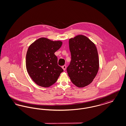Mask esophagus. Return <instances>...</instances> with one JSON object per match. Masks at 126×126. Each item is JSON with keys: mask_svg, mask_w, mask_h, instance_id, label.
<instances>
[{"mask_svg": "<svg viewBox=\"0 0 126 126\" xmlns=\"http://www.w3.org/2000/svg\"><path fill=\"white\" fill-rule=\"evenodd\" d=\"M62 68H63V69L64 70H65L66 69V65H64V66H62Z\"/></svg>", "mask_w": 126, "mask_h": 126, "instance_id": "1", "label": "esophagus"}]
</instances>
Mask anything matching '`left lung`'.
Segmentation results:
<instances>
[{
    "label": "left lung",
    "mask_w": 126,
    "mask_h": 126,
    "mask_svg": "<svg viewBox=\"0 0 126 126\" xmlns=\"http://www.w3.org/2000/svg\"><path fill=\"white\" fill-rule=\"evenodd\" d=\"M71 60L66 68L73 84L84 87L91 84L99 68V60L95 44L87 37L78 35L69 40Z\"/></svg>",
    "instance_id": "1"
}]
</instances>
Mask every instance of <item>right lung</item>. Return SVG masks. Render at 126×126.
Instances as JSON below:
<instances>
[{"mask_svg": "<svg viewBox=\"0 0 126 126\" xmlns=\"http://www.w3.org/2000/svg\"><path fill=\"white\" fill-rule=\"evenodd\" d=\"M62 42L40 38L32 43L26 55V67L28 74L37 85L48 87L56 83L63 69L58 65L54 53Z\"/></svg>", "mask_w": 126, "mask_h": 126, "instance_id": "add662e5", "label": "right lung"}]
</instances>
